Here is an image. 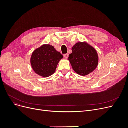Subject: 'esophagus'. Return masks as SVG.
Instances as JSON below:
<instances>
[{"label": "esophagus", "instance_id": "34e87169", "mask_svg": "<svg viewBox=\"0 0 128 128\" xmlns=\"http://www.w3.org/2000/svg\"><path fill=\"white\" fill-rule=\"evenodd\" d=\"M64 57L65 58H68V53H66V54H64Z\"/></svg>", "mask_w": 128, "mask_h": 128}]
</instances>
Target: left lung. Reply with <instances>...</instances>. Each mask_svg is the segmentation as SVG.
Masks as SVG:
<instances>
[{"instance_id": "1", "label": "left lung", "mask_w": 128, "mask_h": 128, "mask_svg": "<svg viewBox=\"0 0 128 128\" xmlns=\"http://www.w3.org/2000/svg\"><path fill=\"white\" fill-rule=\"evenodd\" d=\"M68 59L75 72L85 76L94 70L98 65L96 50L86 42H78L72 48Z\"/></svg>"}]
</instances>
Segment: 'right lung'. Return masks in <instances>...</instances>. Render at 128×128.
<instances>
[{"label": "right lung", "mask_w": 128, "mask_h": 128, "mask_svg": "<svg viewBox=\"0 0 128 128\" xmlns=\"http://www.w3.org/2000/svg\"><path fill=\"white\" fill-rule=\"evenodd\" d=\"M62 58V55L53 46L44 45L34 51L30 62L37 74L46 77L55 72L58 62Z\"/></svg>", "instance_id": "right-lung-1"}]
</instances>
